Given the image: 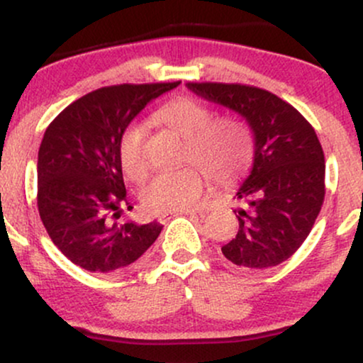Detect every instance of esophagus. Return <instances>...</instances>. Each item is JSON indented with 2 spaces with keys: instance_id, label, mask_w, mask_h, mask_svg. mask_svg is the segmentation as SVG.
Listing matches in <instances>:
<instances>
[{
  "instance_id": "34e87169",
  "label": "esophagus",
  "mask_w": 363,
  "mask_h": 363,
  "mask_svg": "<svg viewBox=\"0 0 363 363\" xmlns=\"http://www.w3.org/2000/svg\"><path fill=\"white\" fill-rule=\"evenodd\" d=\"M194 213H196L194 210H181V211H176V213H164V215L158 216V222L167 223L170 218H174V216H177V215H194Z\"/></svg>"
}]
</instances>
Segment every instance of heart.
<instances>
[{
    "instance_id": "b5f03b06",
    "label": "heart",
    "mask_w": 363,
    "mask_h": 363,
    "mask_svg": "<svg viewBox=\"0 0 363 363\" xmlns=\"http://www.w3.org/2000/svg\"><path fill=\"white\" fill-rule=\"evenodd\" d=\"M157 118L184 136V162L189 165L157 174L145 186L141 201L150 213L193 208L206 189V174L220 184H230L252 165L256 140L244 119L235 116L216 118L210 106L191 97L167 102L157 112ZM145 138L147 128L141 123L131 124L121 136V167L135 182H140L148 170Z\"/></svg>"
}]
</instances>
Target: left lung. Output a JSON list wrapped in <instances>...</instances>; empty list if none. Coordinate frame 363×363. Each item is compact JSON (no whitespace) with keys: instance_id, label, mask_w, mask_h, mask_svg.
I'll use <instances>...</instances> for the list:
<instances>
[{"instance_id":"1","label":"left lung","mask_w":363,"mask_h":363,"mask_svg":"<svg viewBox=\"0 0 363 363\" xmlns=\"http://www.w3.org/2000/svg\"><path fill=\"white\" fill-rule=\"evenodd\" d=\"M191 91L242 116L256 140L249 177L237 191L239 232L222 247L244 272L280 264L301 247L324 201V153L314 128L289 102L240 83H186Z\"/></svg>"}]
</instances>
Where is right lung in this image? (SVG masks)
I'll use <instances>...</instances> for the list:
<instances>
[{
    "label": "right lung",
    "mask_w": 363,
    "mask_h": 363,
    "mask_svg": "<svg viewBox=\"0 0 363 363\" xmlns=\"http://www.w3.org/2000/svg\"><path fill=\"white\" fill-rule=\"evenodd\" d=\"M181 82L104 86L69 104L44 133L37 160V206L60 251L86 272L118 273L160 235L162 225L112 223L129 206L121 136L145 106Z\"/></svg>",
    "instance_id": "1"
}]
</instances>
